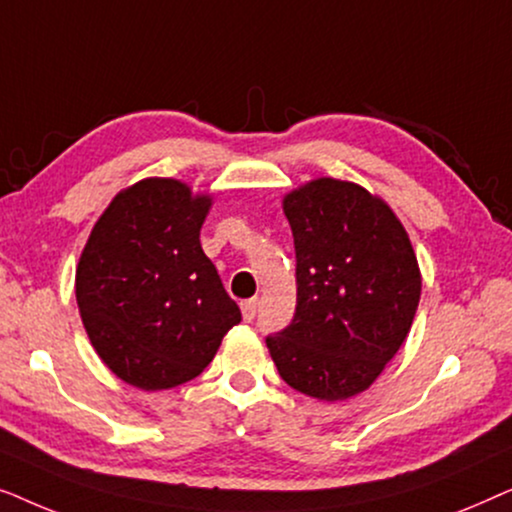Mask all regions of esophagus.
<instances>
[{"label": "esophagus", "instance_id": "obj_1", "mask_svg": "<svg viewBox=\"0 0 512 512\" xmlns=\"http://www.w3.org/2000/svg\"><path fill=\"white\" fill-rule=\"evenodd\" d=\"M256 307H258V300L256 298L244 300V303H242V317H244V321H251V319L256 317Z\"/></svg>", "mask_w": 512, "mask_h": 512}]
</instances>
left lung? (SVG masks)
<instances>
[{
    "label": "left lung",
    "mask_w": 512,
    "mask_h": 512,
    "mask_svg": "<svg viewBox=\"0 0 512 512\" xmlns=\"http://www.w3.org/2000/svg\"><path fill=\"white\" fill-rule=\"evenodd\" d=\"M296 247V314L265 338L282 380L345 401L377 380L408 338L422 275L387 202L352 181L314 179L284 198Z\"/></svg>",
    "instance_id": "8db88e82"
}]
</instances>
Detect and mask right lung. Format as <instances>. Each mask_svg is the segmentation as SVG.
Masks as SVG:
<instances>
[{
	"instance_id": "obj_1",
	"label": "right lung",
	"mask_w": 512,
	"mask_h": 512,
	"mask_svg": "<svg viewBox=\"0 0 512 512\" xmlns=\"http://www.w3.org/2000/svg\"><path fill=\"white\" fill-rule=\"evenodd\" d=\"M212 207L177 179H142L109 202L76 268V303L100 359L144 391L198 377L240 307L200 247Z\"/></svg>"
}]
</instances>
